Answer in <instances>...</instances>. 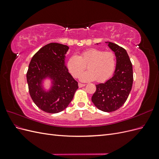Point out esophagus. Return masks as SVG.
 <instances>
[{
	"label": "esophagus",
	"instance_id": "1",
	"mask_svg": "<svg viewBox=\"0 0 159 159\" xmlns=\"http://www.w3.org/2000/svg\"><path fill=\"white\" fill-rule=\"evenodd\" d=\"M85 84H81V83H79L78 84V86L80 88H82V87H84V86H85Z\"/></svg>",
	"mask_w": 159,
	"mask_h": 159
}]
</instances>
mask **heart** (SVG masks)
Wrapping results in <instances>:
<instances>
[{
	"instance_id": "b5f03b06",
	"label": "heart",
	"mask_w": 159,
	"mask_h": 159,
	"mask_svg": "<svg viewBox=\"0 0 159 159\" xmlns=\"http://www.w3.org/2000/svg\"><path fill=\"white\" fill-rule=\"evenodd\" d=\"M88 64V71H85L80 77L81 81L96 80L98 82L108 80L115 68L116 59L112 52L91 48L77 54L71 56L67 61V67L70 73L74 78H78L82 73Z\"/></svg>"
}]
</instances>
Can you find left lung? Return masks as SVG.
<instances>
[{"instance_id": "left-lung-1", "label": "left lung", "mask_w": 159, "mask_h": 159, "mask_svg": "<svg viewBox=\"0 0 159 159\" xmlns=\"http://www.w3.org/2000/svg\"><path fill=\"white\" fill-rule=\"evenodd\" d=\"M106 43L116 56V68L111 78L103 84L96 85L91 101L99 110L112 112L125 103L131 92L133 81V66L123 48L113 42Z\"/></svg>"}]
</instances>
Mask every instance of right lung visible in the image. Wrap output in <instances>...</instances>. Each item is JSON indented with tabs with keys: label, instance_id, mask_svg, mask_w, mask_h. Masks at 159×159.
<instances>
[{
	"label": "right lung",
	"instance_id": "1",
	"mask_svg": "<svg viewBox=\"0 0 159 159\" xmlns=\"http://www.w3.org/2000/svg\"><path fill=\"white\" fill-rule=\"evenodd\" d=\"M69 47L50 43L34 55L26 74L30 97L36 106L46 113H57L64 110L73 99L78 83L68 72L65 57ZM46 78L52 85L48 91L42 84Z\"/></svg>",
	"mask_w": 159,
	"mask_h": 159
}]
</instances>
